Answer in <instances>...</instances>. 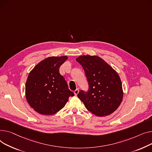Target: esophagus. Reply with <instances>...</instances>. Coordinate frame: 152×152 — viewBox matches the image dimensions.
I'll use <instances>...</instances> for the list:
<instances>
[{"label":"esophagus","mask_w":152,"mask_h":152,"mask_svg":"<svg viewBox=\"0 0 152 152\" xmlns=\"http://www.w3.org/2000/svg\"><path fill=\"white\" fill-rule=\"evenodd\" d=\"M78 92H79V90H78V89L77 88V89H76V90L74 91V94H75V95L77 96V95L78 94Z\"/></svg>","instance_id":"obj_1"}]
</instances>
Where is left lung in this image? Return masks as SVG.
<instances>
[{
	"mask_svg": "<svg viewBox=\"0 0 152 152\" xmlns=\"http://www.w3.org/2000/svg\"><path fill=\"white\" fill-rule=\"evenodd\" d=\"M85 71L88 91H80L77 96L88 110L97 117L110 115L122 102L123 92L118 73L97 56L84 55L76 59Z\"/></svg>",
	"mask_w": 152,
	"mask_h": 152,
	"instance_id": "1",
	"label": "left lung"
}]
</instances>
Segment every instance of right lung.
<instances>
[{
  "instance_id": "1",
  "label": "right lung",
  "mask_w": 152,
  "mask_h": 152,
  "mask_svg": "<svg viewBox=\"0 0 152 152\" xmlns=\"http://www.w3.org/2000/svg\"><path fill=\"white\" fill-rule=\"evenodd\" d=\"M68 58L51 56L40 61L31 71L26 83V100L31 107L42 115H51L64 107L74 94L68 88L59 67Z\"/></svg>"
}]
</instances>
